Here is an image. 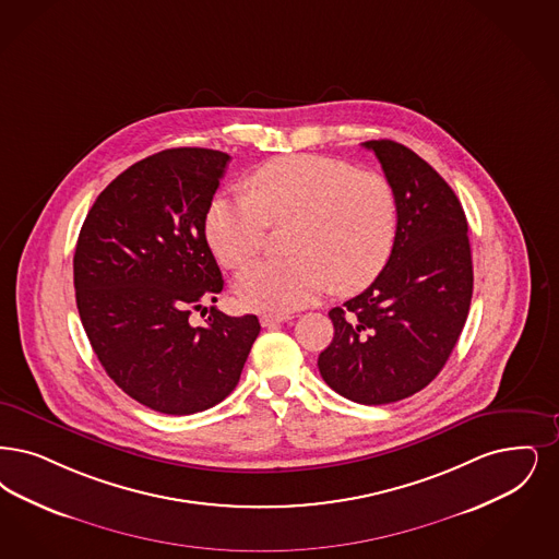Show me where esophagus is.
I'll list each match as a JSON object with an SVG mask.
<instances>
[{
	"mask_svg": "<svg viewBox=\"0 0 559 559\" xmlns=\"http://www.w3.org/2000/svg\"><path fill=\"white\" fill-rule=\"evenodd\" d=\"M289 318V313H264V316L260 318V322H262V326H266V329H274V326L287 322Z\"/></svg>",
	"mask_w": 559,
	"mask_h": 559,
	"instance_id": "esophagus-1",
	"label": "esophagus"
}]
</instances>
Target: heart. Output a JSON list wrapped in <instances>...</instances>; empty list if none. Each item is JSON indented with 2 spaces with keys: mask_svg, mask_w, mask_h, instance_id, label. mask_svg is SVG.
Masks as SVG:
<instances>
[{
  "mask_svg": "<svg viewBox=\"0 0 559 559\" xmlns=\"http://www.w3.org/2000/svg\"><path fill=\"white\" fill-rule=\"evenodd\" d=\"M251 195H221L205 216L207 243L228 269H241L269 241L270 226L295 223L290 258H269L235 283L241 306L287 313L335 285L368 287L386 266L400 226L391 182L324 156L276 157L249 179Z\"/></svg>",
  "mask_w": 559,
  "mask_h": 559,
  "instance_id": "heart-1",
  "label": "heart"
}]
</instances>
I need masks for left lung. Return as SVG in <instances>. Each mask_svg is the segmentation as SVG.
<instances>
[{
  "label": "left lung",
  "instance_id": "obj_1",
  "mask_svg": "<svg viewBox=\"0 0 559 559\" xmlns=\"http://www.w3.org/2000/svg\"><path fill=\"white\" fill-rule=\"evenodd\" d=\"M391 182L400 226L374 283L329 316L333 343L318 368L338 395L382 405L423 391L451 356L468 318V223L443 177L402 143H361Z\"/></svg>",
  "mask_w": 559,
  "mask_h": 559
}]
</instances>
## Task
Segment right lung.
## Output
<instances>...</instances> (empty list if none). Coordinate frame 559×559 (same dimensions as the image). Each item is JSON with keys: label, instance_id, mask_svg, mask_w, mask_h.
Returning <instances> with one entry per match:
<instances>
[{"label": "right lung", "instance_id": "1", "mask_svg": "<svg viewBox=\"0 0 559 559\" xmlns=\"http://www.w3.org/2000/svg\"><path fill=\"white\" fill-rule=\"evenodd\" d=\"M230 156L166 150L127 168L99 193L74 251L76 308L108 377L134 402L187 416L237 386L258 316H226L223 274L205 216ZM210 311L204 324L190 322Z\"/></svg>", "mask_w": 559, "mask_h": 559}]
</instances>
